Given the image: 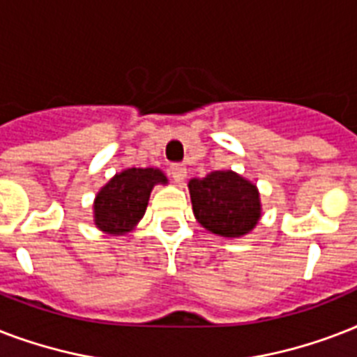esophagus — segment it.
<instances>
[{"label":"esophagus","mask_w":357,"mask_h":357,"mask_svg":"<svg viewBox=\"0 0 357 357\" xmlns=\"http://www.w3.org/2000/svg\"><path fill=\"white\" fill-rule=\"evenodd\" d=\"M170 170H172V176L176 181H183V179L187 178V168H185V165H181V162H172V165H170Z\"/></svg>","instance_id":"esophagus-1"}]
</instances>
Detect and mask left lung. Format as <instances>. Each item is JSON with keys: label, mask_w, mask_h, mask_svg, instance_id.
<instances>
[{"label": "left lung", "mask_w": 357, "mask_h": 357, "mask_svg": "<svg viewBox=\"0 0 357 357\" xmlns=\"http://www.w3.org/2000/svg\"><path fill=\"white\" fill-rule=\"evenodd\" d=\"M196 220L222 237H241L254 229L261 217L259 192L248 179L231 170H217L189 181Z\"/></svg>", "instance_id": "1"}]
</instances>
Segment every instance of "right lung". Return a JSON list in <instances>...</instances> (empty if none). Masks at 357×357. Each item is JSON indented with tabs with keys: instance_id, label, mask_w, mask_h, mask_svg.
<instances>
[{
	"instance_id": "1",
	"label": "right lung",
	"mask_w": 357,
	"mask_h": 357,
	"mask_svg": "<svg viewBox=\"0 0 357 357\" xmlns=\"http://www.w3.org/2000/svg\"><path fill=\"white\" fill-rule=\"evenodd\" d=\"M167 183L157 168H128L116 174L96 196L94 220L102 231L122 235L144 217L153 185Z\"/></svg>"
}]
</instances>
